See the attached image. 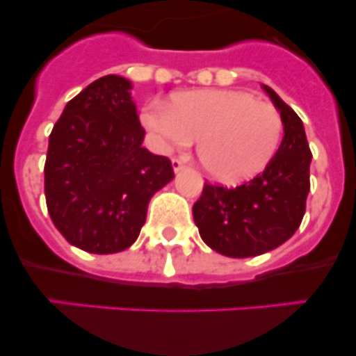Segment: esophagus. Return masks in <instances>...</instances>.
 <instances>
[{
    "mask_svg": "<svg viewBox=\"0 0 356 356\" xmlns=\"http://www.w3.org/2000/svg\"><path fill=\"white\" fill-rule=\"evenodd\" d=\"M184 168H185V161H184V159H178V157L172 159V169H175V172L181 171V169H184Z\"/></svg>",
    "mask_w": 356,
    "mask_h": 356,
    "instance_id": "esophagus-1",
    "label": "esophagus"
}]
</instances>
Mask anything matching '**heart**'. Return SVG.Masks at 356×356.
Listing matches in <instances>:
<instances>
[{
  "label": "heart",
  "mask_w": 356,
  "mask_h": 356,
  "mask_svg": "<svg viewBox=\"0 0 356 356\" xmlns=\"http://www.w3.org/2000/svg\"><path fill=\"white\" fill-rule=\"evenodd\" d=\"M141 124L162 143L178 148L199 140L202 169L223 184H239L262 171L282 140V115L273 104L239 90H188L169 106L154 104Z\"/></svg>",
  "instance_id": "1"
}]
</instances>
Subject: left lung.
<instances>
[{"label": "left lung", "instance_id": "8db88e82", "mask_svg": "<svg viewBox=\"0 0 356 356\" xmlns=\"http://www.w3.org/2000/svg\"><path fill=\"white\" fill-rule=\"evenodd\" d=\"M285 136L260 175L236 188L206 181L192 213L202 241L232 259L257 257L290 239L306 213L311 150L299 115L264 86Z\"/></svg>", "mask_w": 356, "mask_h": 356}]
</instances>
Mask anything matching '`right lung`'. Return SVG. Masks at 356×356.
Listing matches in <instances>:
<instances>
[{
    "mask_svg": "<svg viewBox=\"0 0 356 356\" xmlns=\"http://www.w3.org/2000/svg\"><path fill=\"white\" fill-rule=\"evenodd\" d=\"M131 87L117 74L92 82L66 104L49 136L50 218L67 243L97 255L129 248L152 195L175 178L168 157L141 147Z\"/></svg>",
    "mask_w": 356,
    "mask_h": 356,
    "instance_id": "add662e5",
    "label": "right lung"
}]
</instances>
